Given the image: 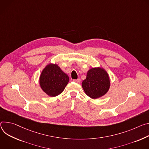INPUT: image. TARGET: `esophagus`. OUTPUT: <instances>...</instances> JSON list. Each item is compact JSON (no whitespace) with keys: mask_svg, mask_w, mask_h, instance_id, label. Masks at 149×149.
Instances as JSON below:
<instances>
[{"mask_svg":"<svg viewBox=\"0 0 149 149\" xmlns=\"http://www.w3.org/2000/svg\"><path fill=\"white\" fill-rule=\"evenodd\" d=\"M73 81H74V82H76V83H78V84H79L80 82V79H73Z\"/></svg>","mask_w":149,"mask_h":149,"instance_id":"34e87169","label":"esophagus"}]
</instances>
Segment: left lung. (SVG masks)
I'll use <instances>...</instances> for the list:
<instances>
[{
	"label": "left lung",
	"instance_id": "1",
	"mask_svg": "<svg viewBox=\"0 0 149 149\" xmlns=\"http://www.w3.org/2000/svg\"><path fill=\"white\" fill-rule=\"evenodd\" d=\"M109 86L110 80L108 73L100 68L90 69L86 79L82 81V88L85 92L92 99L104 95L109 90Z\"/></svg>",
	"mask_w": 149,
	"mask_h": 149
}]
</instances>
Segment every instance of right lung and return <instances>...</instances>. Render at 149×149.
<instances>
[{"label":"right lung","instance_id":"obj_1","mask_svg":"<svg viewBox=\"0 0 149 149\" xmlns=\"http://www.w3.org/2000/svg\"><path fill=\"white\" fill-rule=\"evenodd\" d=\"M69 81V76L57 64H49L42 70L40 84L44 92L51 97L60 94Z\"/></svg>","mask_w":149,"mask_h":149}]
</instances>
